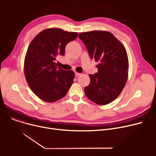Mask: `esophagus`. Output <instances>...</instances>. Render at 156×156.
Masks as SVG:
<instances>
[{"mask_svg":"<svg viewBox=\"0 0 156 156\" xmlns=\"http://www.w3.org/2000/svg\"><path fill=\"white\" fill-rule=\"evenodd\" d=\"M80 75H81V74H80V73H77V72H75V76L78 77V76H80Z\"/></svg>","mask_w":156,"mask_h":156,"instance_id":"obj_1","label":"esophagus"}]
</instances>
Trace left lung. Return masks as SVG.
I'll use <instances>...</instances> for the list:
<instances>
[{
    "label": "left lung",
    "instance_id": "obj_1",
    "mask_svg": "<svg viewBox=\"0 0 156 156\" xmlns=\"http://www.w3.org/2000/svg\"><path fill=\"white\" fill-rule=\"evenodd\" d=\"M88 54L95 61L98 72L89 75L90 84L85 87L88 99L98 105H106L115 100L123 90L128 76L129 63L126 49L109 31L81 33Z\"/></svg>",
    "mask_w": 156,
    "mask_h": 156
}]
</instances>
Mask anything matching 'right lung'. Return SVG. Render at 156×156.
I'll return each mask as SVG.
<instances>
[{
    "label": "right lung",
    "instance_id": "obj_1",
    "mask_svg": "<svg viewBox=\"0 0 156 156\" xmlns=\"http://www.w3.org/2000/svg\"><path fill=\"white\" fill-rule=\"evenodd\" d=\"M78 35L60 28H48L30 44L24 58V76L33 92L42 101L54 102L62 99L72 85L75 73L57 68L55 61L58 55H64L66 46Z\"/></svg>",
    "mask_w": 156,
    "mask_h": 156
}]
</instances>
